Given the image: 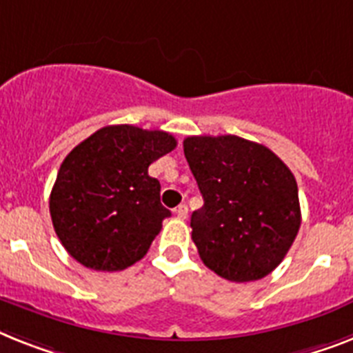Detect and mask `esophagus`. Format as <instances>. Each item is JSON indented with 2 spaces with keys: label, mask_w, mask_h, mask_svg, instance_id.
I'll use <instances>...</instances> for the list:
<instances>
[{
  "label": "esophagus",
  "mask_w": 353,
  "mask_h": 353,
  "mask_svg": "<svg viewBox=\"0 0 353 353\" xmlns=\"http://www.w3.org/2000/svg\"><path fill=\"white\" fill-rule=\"evenodd\" d=\"M174 214H176L180 220H185V218H188V205H185V203H180L179 208L174 209Z\"/></svg>",
  "instance_id": "34e87169"
}]
</instances>
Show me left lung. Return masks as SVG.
I'll list each match as a JSON object with an SVG mask.
<instances>
[{
	"mask_svg": "<svg viewBox=\"0 0 353 353\" xmlns=\"http://www.w3.org/2000/svg\"><path fill=\"white\" fill-rule=\"evenodd\" d=\"M183 155L203 196L191 236L205 267L236 283L270 274L301 225L292 171L269 148L236 135L188 137Z\"/></svg>",
	"mask_w": 353,
	"mask_h": 353,
	"instance_id": "8db88e82",
	"label": "left lung"
}]
</instances>
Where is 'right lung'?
Listing matches in <instances>:
<instances>
[{
  "instance_id": "add662e5",
  "label": "right lung",
  "mask_w": 353,
  "mask_h": 353,
  "mask_svg": "<svg viewBox=\"0 0 353 353\" xmlns=\"http://www.w3.org/2000/svg\"><path fill=\"white\" fill-rule=\"evenodd\" d=\"M174 148L171 133L117 124L70 151L52 188L50 216L74 260L113 272L144 258L162 220L171 216L148 168Z\"/></svg>"
}]
</instances>
